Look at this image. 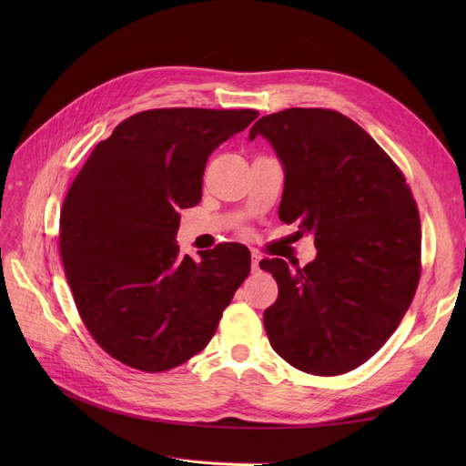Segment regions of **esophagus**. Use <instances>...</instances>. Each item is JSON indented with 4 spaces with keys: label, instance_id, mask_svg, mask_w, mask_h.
Segmentation results:
<instances>
[{
    "label": "esophagus",
    "instance_id": "esophagus-1",
    "mask_svg": "<svg viewBox=\"0 0 466 466\" xmlns=\"http://www.w3.org/2000/svg\"><path fill=\"white\" fill-rule=\"evenodd\" d=\"M250 268H252V272H258L260 270V255H257V252H252Z\"/></svg>",
    "mask_w": 466,
    "mask_h": 466
}]
</instances>
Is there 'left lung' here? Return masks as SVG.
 <instances>
[{"instance_id": "1", "label": "left lung", "mask_w": 466, "mask_h": 466, "mask_svg": "<svg viewBox=\"0 0 466 466\" xmlns=\"http://www.w3.org/2000/svg\"><path fill=\"white\" fill-rule=\"evenodd\" d=\"M284 167L278 216L313 235L317 258L289 270L262 260L278 281L264 311L276 354L311 375L360 368L397 330L420 279V216L399 167L354 120L327 108L262 116Z\"/></svg>"}]
</instances>
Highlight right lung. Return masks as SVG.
<instances>
[{
    "mask_svg": "<svg viewBox=\"0 0 466 466\" xmlns=\"http://www.w3.org/2000/svg\"><path fill=\"white\" fill-rule=\"evenodd\" d=\"M257 110L155 108L120 122L69 187L60 255L87 330L139 371L177 368L202 351L250 272L238 243L182 257L180 209L202 198L208 157Z\"/></svg>",
    "mask_w": 466,
    "mask_h": 466,
    "instance_id": "add662e5",
    "label": "right lung"
}]
</instances>
